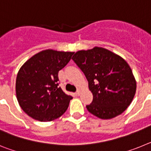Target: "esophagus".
<instances>
[{
    "mask_svg": "<svg viewBox=\"0 0 151 151\" xmlns=\"http://www.w3.org/2000/svg\"><path fill=\"white\" fill-rule=\"evenodd\" d=\"M80 93H81L80 90H78L76 92V94L77 96H79L80 95Z\"/></svg>",
    "mask_w": 151,
    "mask_h": 151,
    "instance_id": "obj_1",
    "label": "esophagus"
}]
</instances>
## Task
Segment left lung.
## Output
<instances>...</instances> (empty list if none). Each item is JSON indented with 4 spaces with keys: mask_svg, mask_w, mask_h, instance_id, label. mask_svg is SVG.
<instances>
[{
    "mask_svg": "<svg viewBox=\"0 0 151 151\" xmlns=\"http://www.w3.org/2000/svg\"><path fill=\"white\" fill-rule=\"evenodd\" d=\"M85 74L93 94L86 106L91 114L110 119L123 113L132 101L136 81L127 62L107 49L94 47L78 50L73 58Z\"/></svg>",
    "mask_w": 151,
    "mask_h": 151,
    "instance_id": "left-lung-1",
    "label": "left lung"
}]
</instances>
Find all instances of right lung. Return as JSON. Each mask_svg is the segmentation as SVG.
I'll use <instances>...</instances> for the list:
<instances>
[{
  "instance_id": "obj_1",
  "label": "right lung",
  "mask_w": 151,
  "mask_h": 151,
  "mask_svg": "<svg viewBox=\"0 0 151 151\" xmlns=\"http://www.w3.org/2000/svg\"><path fill=\"white\" fill-rule=\"evenodd\" d=\"M73 54L51 49L42 50L19 69L16 81L17 98L28 116L41 122H50L66 111L73 97L58 86V73Z\"/></svg>"
}]
</instances>
